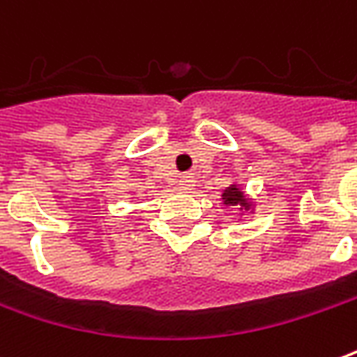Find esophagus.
<instances>
[{"instance_id":"esophagus-1","label":"esophagus","mask_w":357,"mask_h":357,"mask_svg":"<svg viewBox=\"0 0 357 357\" xmlns=\"http://www.w3.org/2000/svg\"><path fill=\"white\" fill-rule=\"evenodd\" d=\"M179 189H181V191H191V189H193V179L191 178L179 179Z\"/></svg>"}]
</instances>
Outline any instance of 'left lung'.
<instances>
[{
	"label": "left lung",
	"mask_w": 357,
	"mask_h": 357,
	"mask_svg": "<svg viewBox=\"0 0 357 357\" xmlns=\"http://www.w3.org/2000/svg\"><path fill=\"white\" fill-rule=\"evenodd\" d=\"M222 199H224V204H239V206H243L245 211L251 208V203H249L245 195H243V191L239 189L238 185H230L224 189V193H222Z\"/></svg>",
	"instance_id": "8db88e82"
}]
</instances>
